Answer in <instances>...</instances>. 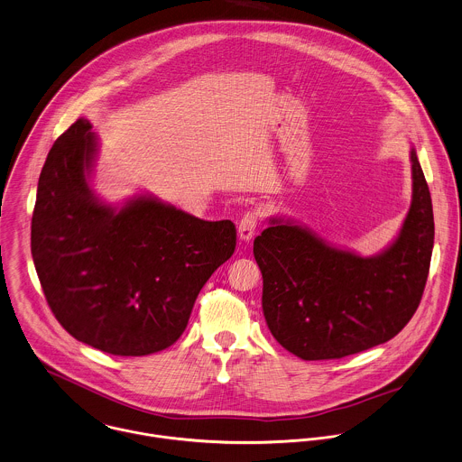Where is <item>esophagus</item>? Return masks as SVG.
Instances as JSON below:
<instances>
[{"label": "esophagus", "instance_id": "obj_1", "mask_svg": "<svg viewBox=\"0 0 462 462\" xmlns=\"http://www.w3.org/2000/svg\"><path fill=\"white\" fill-rule=\"evenodd\" d=\"M257 223H259V214L257 212H246L237 226V234L241 241H250L257 230Z\"/></svg>", "mask_w": 462, "mask_h": 462}]
</instances>
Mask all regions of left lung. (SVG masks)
<instances>
[{"label":"left lung","mask_w":462,"mask_h":462,"mask_svg":"<svg viewBox=\"0 0 462 462\" xmlns=\"http://www.w3.org/2000/svg\"><path fill=\"white\" fill-rule=\"evenodd\" d=\"M412 201L396 239L361 257L307 226L270 217L255 237L263 310L278 343L303 361L341 359L393 339L414 316L430 268V190L411 148Z\"/></svg>","instance_id":"obj_1"}]
</instances>
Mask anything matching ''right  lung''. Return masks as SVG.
Masks as SVG:
<instances>
[{"label": "right lung", "mask_w": 462, "mask_h": 462, "mask_svg": "<svg viewBox=\"0 0 462 462\" xmlns=\"http://www.w3.org/2000/svg\"><path fill=\"white\" fill-rule=\"evenodd\" d=\"M88 119L51 146L32 216V257L48 305L79 341L121 357L171 346L198 292L236 250V225L139 194L121 207L91 189Z\"/></svg>", "instance_id": "obj_1"}]
</instances>
